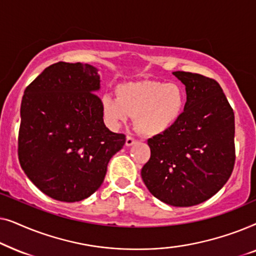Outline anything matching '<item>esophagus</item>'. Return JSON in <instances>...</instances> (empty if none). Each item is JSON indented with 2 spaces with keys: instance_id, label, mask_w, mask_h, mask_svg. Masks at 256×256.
<instances>
[{
  "instance_id": "1",
  "label": "esophagus",
  "mask_w": 256,
  "mask_h": 256,
  "mask_svg": "<svg viewBox=\"0 0 256 256\" xmlns=\"http://www.w3.org/2000/svg\"><path fill=\"white\" fill-rule=\"evenodd\" d=\"M136 142V140L132 138V136H127V138H126V146H132L134 144V143Z\"/></svg>"
}]
</instances>
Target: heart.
I'll use <instances>...</instances> for the list:
<instances>
[{"mask_svg":"<svg viewBox=\"0 0 256 256\" xmlns=\"http://www.w3.org/2000/svg\"><path fill=\"white\" fill-rule=\"evenodd\" d=\"M118 98L104 96L101 99L104 116L118 127L130 116L142 134H163L174 127L184 113L186 93L177 82L143 80L121 84Z\"/></svg>","mask_w":256,"mask_h":256,"instance_id":"b5f03b06","label":"heart"}]
</instances>
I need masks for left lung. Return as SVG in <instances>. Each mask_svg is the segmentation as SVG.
<instances>
[{"instance_id":"8db88e82","label":"left lung","mask_w":256,"mask_h":256,"mask_svg":"<svg viewBox=\"0 0 256 256\" xmlns=\"http://www.w3.org/2000/svg\"><path fill=\"white\" fill-rule=\"evenodd\" d=\"M185 85L186 106L177 124L148 140L150 158L141 170L154 197L188 208L214 196L236 162L234 112L214 79L174 72Z\"/></svg>"}]
</instances>
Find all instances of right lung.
<instances>
[{"mask_svg": "<svg viewBox=\"0 0 256 256\" xmlns=\"http://www.w3.org/2000/svg\"><path fill=\"white\" fill-rule=\"evenodd\" d=\"M100 76L92 65L59 62L24 90L18 160L28 178L48 197L80 202L101 186L124 134L104 124Z\"/></svg>", "mask_w": 256, "mask_h": 256, "instance_id": "1", "label": "right lung"}]
</instances>
